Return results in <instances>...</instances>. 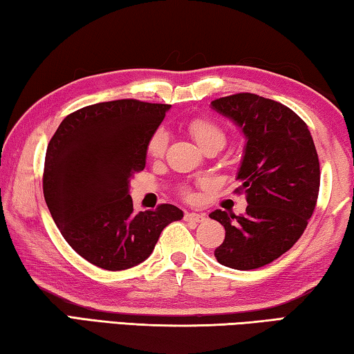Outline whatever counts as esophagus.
<instances>
[{
    "instance_id": "obj_1",
    "label": "esophagus",
    "mask_w": 354,
    "mask_h": 354,
    "mask_svg": "<svg viewBox=\"0 0 354 354\" xmlns=\"http://www.w3.org/2000/svg\"><path fill=\"white\" fill-rule=\"evenodd\" d=\"M185 221H189V223H204V221H205V215H204V213L187 212V213H185Z\"/></svg>"
}]
</instances>
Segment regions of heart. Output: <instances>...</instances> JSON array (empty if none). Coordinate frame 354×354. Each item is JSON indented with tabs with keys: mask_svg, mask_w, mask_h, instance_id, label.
Wrapping results in <instances>:
<instances>
[{
	"mask_svg": "<svg viewBox=\"0 0 354 354\" xmlns=\"http://www.w3.org/2000/svg\"><path fill=\"white\" fill-rule=\"evenodd\" d=\"M188 130L202 149L213 142H219L223 144V146L225 142L224 131L219 129L215 122H212V120L193 119L188 124ZM166 144H167V135L163 130H158L152 138H150V141L147 144V153L150 156H153V158H158V156L165 153ZM187 194H189L188 191Z\"/></svg>",
	"mask_w": 354,
	"mask_h": 354,
	"instance_id": "1",
	"label": "heart"
}]
</instances>
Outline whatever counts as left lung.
Wrapping results in <instances>:
<instances>
[{
  "label": "left lung",
  "mask_w": 354,
  "mask_h": 354,
  "mask_svg": "<svg viewBox=\"0 0 354 354\" xmlns=\"http://www.w3.org/2000/svg\"><path fill=\"white\" fill-rule=\"evenodd\" d=\"M246 139L236 180L246 196V212L210 216L225 239L215 249L221 265L256 270L287 252L299 240L315 210L320 163L314 139L290 108L256 94H235L212 102Z\"/></svg>",
  "instance_id": "obj_1"
}]
</instances>
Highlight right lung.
<instances>
[{
  "label": "right lung",
  "mask_w": 354,
  "mask_h": 354,
  "mask_svg": "<svg viewBox=\"0 0 354 354\" xmlns=\"http://www.w3.org/2000/svg\"><path fill=\"white\" fill-rule=\"evenodd\" d=\"M169 108L131 98L84 106L62 120L46 147V207L64 240L98 268L142 263L161 230L183 218L171 204L135 213L130 196V178L146 167L147 144Z\"/></svg>",
  "instance_id": "obj_1"
}]
</instances>
